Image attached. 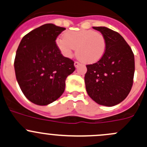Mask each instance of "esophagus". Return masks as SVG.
Here are the masks:
<instances>
[{
	"instance_id": "1",
	"label": "esophagus",
	"mask_w": 147,
	"mask_h": 147,
	"mask_svg": "<svg viewBox=\"0 0 147 147\" xmlns=\"http://www.w3.org/2000/svg\"><path fill=\"white\" fill-rule=\"evenodd\" d=\"M79 65H80V63H78V62H75V63H74V65H75V67L76 68L79 66Z\"/></svg>"
}]
</instances>
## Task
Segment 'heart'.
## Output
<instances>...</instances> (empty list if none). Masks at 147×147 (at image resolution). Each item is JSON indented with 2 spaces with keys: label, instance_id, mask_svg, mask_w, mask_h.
Wrapping results in <instances>:
<instances>
[{
  "label": "heart",
  "instance_id": "obj_1",
  "mask_svg": "<svg viewBox=\"0 0 147 147\" xmlns=\"http://www.w3.org/2000/svg\"><path fill=\"white\" fill-rule=\"evenodd\" d=\"M56 45L66 58H71L77 48V57L87 64L99 61L106 50L105 36L92 30L67 31L63 38L59 37L56 39Z\"/></svg>",
  "mask_w": 147,
  "mask_h": 147
}]
</instances>
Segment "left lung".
<instances>
[{
	"label": "left lung",
	"instance_id": "8db88e82",
	"mask_svg": "<svg viewBox=\"0 0 147 147\" xmlns=\"http://www.w3.org/2000/svg\"><path fill=\"white\" fill-rule=\"evenodd\" d=\"M93 28L105 36L106 50L98 62L86 65V90L88 95L99 105L115 106L127 97L132 87L134 53L117 32L106 27Z\"/></svg>",
	"mask_w": 147,
	"mask_h": 147
}]
</instances>
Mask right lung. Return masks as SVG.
Returning a JSON list of instances; mask_svg holds the SVG:
<instances>
[{
  "mask_svg": "<svg viewBox=\"0 0 147 147\" xmlns=\"http://www.w3.org/2000/svg\"><path fill=\"white\" fill-rule=\"evenodd\" d=\"M65 28L42 25L25 35L14 61L16 80L26 98L38 105H47L64 92L65 80L75 71L74 62L60 53L57 37Z\"/></svg>",
  "mask_w": 147,
  "mask_h": 147,
  "instance_id": "obj_1",
  "label": "right lung"
}]
</instances>
